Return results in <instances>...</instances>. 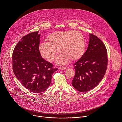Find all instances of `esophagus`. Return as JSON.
I'll return each mask as SVG.
<instances>
[{
    "label": "esophagus",
    "mask_w": 122,
    "mask_h": 122,
    "mask_svg": "<svg viewBox=\"0 0 122 122\" xmlns=\"http://www.w3.org/2000/svg\"><path fill=\"white\" fill-rule=\"evenodd\" d=\"M67 69V67H66V66L60 67L59 68V69H60V70H65V69Z\"/></svg>",
    "instance_id": "1"
}]
</instances>
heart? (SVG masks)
<instances>
[{
	"label": "heart",
	"mask_w": 122,
	"mask_h": 122,
	"mask_svg": "<svg viewBox=\"0 0 122 122\" xmlns=\"http://www.w3.org/2000/svg\"><path fill=\"white\" fill-rule=\"evenodd\" d=\"M47 40L48 42L40 43L39 49L42 56L48 61L54 60L59 48L62 53L56 60L58 65L66 64L70 59L72 61L78 60L84 54L85 39L78 31H56L50 35Z\"/></svg>",
	"instance_id": "1"
}]
</instances>
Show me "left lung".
<instances>
[{
    "label": "left lung",
    "instance_id": "1",
    "mask_svg": "<svg viewBox=\"0 0 122 122\" xmlns=\"http://www.w3.org/2000/svg\"><path fill=\"white\" fill-rule=\"evenodd\" d=\"M107 52L103 42L96 36L89 33L86 52L74 66L76 71L72 86L80 92L96 87L105 75L108 63Z\"/></svg>",
    "mask_w": 122,
    "mask_h": 122
}]
</instances>
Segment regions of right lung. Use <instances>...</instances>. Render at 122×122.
<instances>
[{"instance_id": "add662e5", "label": "right lung", "mask_w": 122, "mask_h": 122, "mask_svg": "<svg viewBox=\"0 0 122 122\" xmlns=\"http://www.w3.org/2000/svg\"><path fill=\"white\" fill-rule=\"evenodd\" d=\"M38 31L24 36L15 46L12 54L14 73L26 89L40 93L49 86L52 76L57 68L42 57Z\"/></svg>"}]
</instances>
